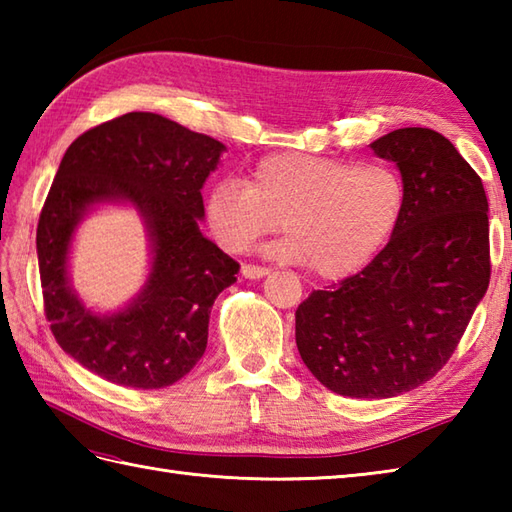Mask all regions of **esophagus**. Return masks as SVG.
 <instances>
[{
  "label": "esophagus",
  "mask_w": 512,
  "mask_h": 512,
  "mask_svg": "<svg viewBox=\"0 0 512 512\" xmlns=\"http://www.w3.org/2000/svg\"><path fill=\"white\" fill-rule=\"evenodd\" d=\"M270 273L268 268H264V266H253V264H244L242 266V275L246 277V279H262V277H266Z\"/></svg>",
  "instance_id": "obj_1"
}]
</instances>
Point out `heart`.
<instances>
[{"label": "heart", "mask_w": 512, "mask_h": 512, "mask_svg": "<svg viewBox=\"0 0 512 512\" xmlns=\"http://www.w3.org/2000/svg\"><path fill=\"white\" fill-rule=\"evenodd\" d=\"M405 184L387 165L281 151L262 158L244 184L222 180L204 198L206 222L239 253L279 224L277 255L339 279L363 268L394 233Z\"/></svg>", "instance_id": "1"}]
</instances>
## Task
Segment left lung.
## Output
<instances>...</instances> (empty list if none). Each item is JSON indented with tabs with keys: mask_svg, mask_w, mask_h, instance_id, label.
<instances>
[{
	"mask_svg": "<svg viewBox=\"0 0 512 512\" xmlns=\"http://www.w3.org/2000/svg\"><path fill=\"white\" fill-rule=\"evenodd\" d=\"M369 147L400 171V222L361 273L314 290L295 314L312 376L363 400L394 398L436 376L491 279L484 184L451 140L402 127Z\"/></svg>",
	"mask_w": 512,
	"mask_h": 512,
	"instance_id": "1",
	"label": "left lung"
}]
</instances>
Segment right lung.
<instances>
[{"label":"right lung","instance_id":"right-lung-1","mask_svg":"<svg viewBox=\"0 0 512 512\" xmlns=\"http://www.w3.org/2000/svg\"><path fill=\"white\" fill-rule=\"evenodd\" d=\"M226 147L154 112H129L65 151L41 209L37 257L54 339L114 385L160 389L200 361L213 301L239 264L200 231L202 187ZM129 205L150 239V273L123 309L96 313L69 284L75 228L101 205Z\"/></svg>","mask_w":512,"mask_h":512}]
</instances>
